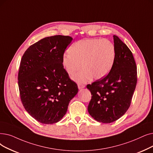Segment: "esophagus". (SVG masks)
<instances>
[{"label":"esophagus","instance_id":"obj_1","mask_svg":"<svg viewBox=\"0 0 153 153\" xmlns=\"http://www.w3.org/2000/svg\"><path fill=\"white\" fill-rule=\"evenodd\" d=\"M77 86H78L79 89H83L85 88V85L82 84H79V83L77 84Z\"/></svg>","mask_w":153,"mask_h":153}]
</instances>
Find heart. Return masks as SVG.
Wrapping results in <instances>:
<instances>
[{"instance_id": "obj_1", "label": "heart", "mask_w": 153, "mask_h": 153, "mask_svg": "<svg viewBox=\"0 0 153 153\" xmlns=\"http://www.w3.org/2000/svg\"><path fill=\"white\" fill-rule=\"evenodd\" d=\"M69 54L62 59L63 67L69 76L81 68L73 80L84 83L92 77L98 80L107 76L113 66L116 51L108 40L98 38L82 39L71 45Z\"/></svg>"}]
</instances>
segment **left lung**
Returning a JSON list of instances; mask_svg holds the SVG:
<instances>
[{
  "label": "left lung",
  "mask_w": 153,
  "mask_h": 153,
  "mask_svg": "<svg viewBox=\"0 0 153 153\" xmlns=\"http://www.w3.org/2000/svg\"><path fill=\"white\" fill-rule=\"evenodd\" d=\"M116 55L109 74L87 85L92 99L88 112L98 122L111 123L122 117L129 109L137 83V68L131 51L114 35Z\"/></svg>",
  "instance_id": "left-lung-1"
}]
</instances>
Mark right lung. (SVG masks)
Wrapping results in <instances>:
<instances>
[{
    "instance_id": "obj_1",
    "label": "right lung",
    "mask_w": 153,
    "mask_h": 153,
    "mask_svg": "<svg viewBox=\"0 0 153 153\" xmlns=\"http://www.w3.org/2000/svg\"><path fill=\"white\" fill-rule=\"evenodd\" d=\"M72 41L61 35L45 37L30 45L22 57L18 74L21 101L26 111L42 124L61 121L78 92L62 64Z\"/></svg>"
}]
</instances>
